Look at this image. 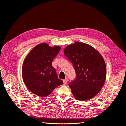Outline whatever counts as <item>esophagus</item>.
Returning a JSON list of instances; mask_svg holds the SVG:
<instances>
[{
  "label": "esophagus",
  "mask_w": 126,
  "mask_h": 126,
  "mask_svg": "<svg viewBox=\"0 0 126 126\" xmlns=\"http://www.w3.org/2000/svg\"><path fill=\"white\" fill-rule=\"evenodd\" d=\"M67 82H68V79L67 78L65 79H64L63 80V84L64 85H66V83H67Z\"/></svg>",
  "instance_id": "esophagus-1"
}]
</instances>
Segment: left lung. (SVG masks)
Here are the masks:
<instances>
[{
    "mask_svg": "<svg viewBox=\"0 0 126 126\" xmlns=\"http://www.w3.org/2000/svg\"><path fill=\"white\" fill-rule=\"evenodd\" d=\"M64 55L72 63L76 78L69 86L76 99L89 100L99 93L106 78L102 56L91 46L76 41L64 49Z\"/></svg>",
    "mask_w": 126,
    "mask_h": 126,
    "instance_id": "obj_1",
    "label": "left lung"
}]
</instances>
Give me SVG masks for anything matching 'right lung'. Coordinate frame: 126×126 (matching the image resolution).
Segmentation results:
<instances>
[{
	"instance_id": "obj_1",
	"label": "right lung",
	"mask_w": 126,
	"mask_h": 126,
	"mask_svg": "<svg viewBox=\"0 0 126 126\" xmlns=\"http://www.w3.org/2000/svg\"><path fill=\"white\" fill-rule=\"evenodd\" d=\"M60 48L41 43L36 46L26 56L22 64V77L30 92L39 97H47L63 84L52 66V60Z\"/></svg>"
}]
</instances>
